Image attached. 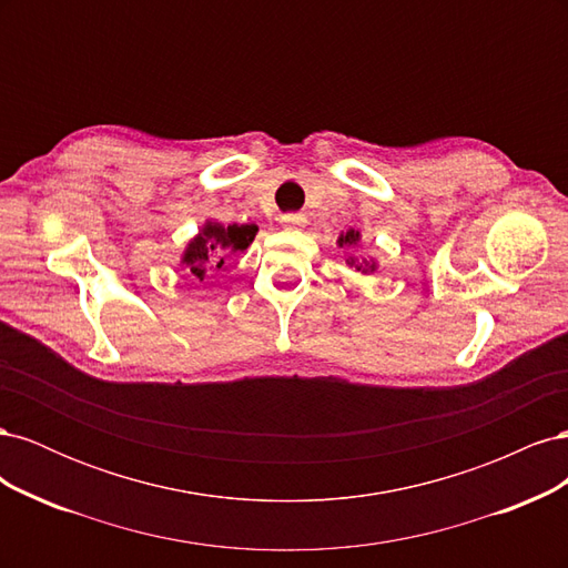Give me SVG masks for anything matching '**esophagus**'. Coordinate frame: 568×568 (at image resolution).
<instances>
[{"mask_svg":"<svg viewBox=\"0 0 568 568\" xmlns=\"http://www.w3.org/2000/svg\"><path fill=\"white\" fill-rule=\"evenodd\" d=\"M280 222L286 230H298V227H305V215L303 213H286L280 217Z\"/></svg>","mask_w":568,"mask_h":568,"instance_id":"esophagus-1","label":"esophagus"}]
</instances>
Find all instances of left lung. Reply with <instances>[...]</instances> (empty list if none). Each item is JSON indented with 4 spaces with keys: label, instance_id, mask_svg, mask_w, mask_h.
I'll return each instance as SVG.
<instances>
[{
    "label": "left lung",
    "instance_id": "8db88e82",
    "mask_svg": "<svg viewBox=\"0 0 568 568\" xmlns=\"http://www.w3.org/2000/svg\"><path fill=\"white\" fill-rule=\"evenodd\" d=\"M357 239H359L357 232H348V234H343V236L338 239V244H341V246H343V244H355ZM359 267H363V265H359ZM359 267H357V270H359ZM372 267H374V265H372Z\"/></svg>",
    "mask_w": 568,
    "mask_h": 568
}]
</instances>
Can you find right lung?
<instances>
[{
	"mask_svg": "<svg viewBox=\"0 0 568 568\" xmlns=\"http://www.w3.org/2000/svg\"><path fill=\"white\" fill-rule=\"evenodd\" d=\"M257 227L255 225H213L209 222L201 230V234L194 239L192 244L186 246L182 265L184 270L196 277L199 282L205 277V272L211 270H222L225 267V261L230 255L246 251L248 244L253 242Z\"/></svg>",
	"mask_w": 568,
	"mask_h": 568,
	"instance_id": "1",
	"label": "right lung"
}]
</instances>
